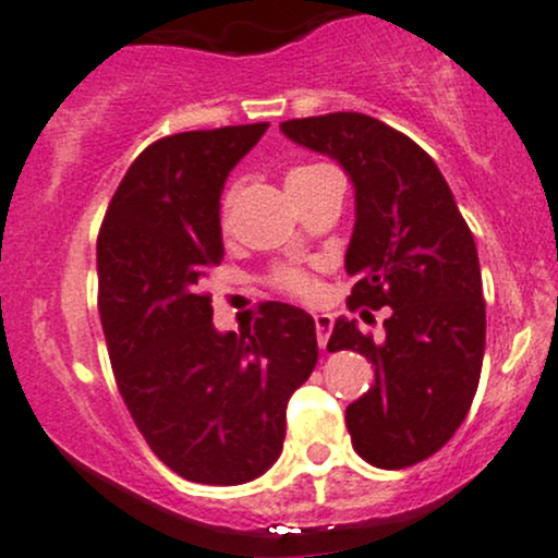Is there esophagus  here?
<instances>
[{
  "mask_svg": "<svg viewBox=\"0 0 558 558\" xmlns=\"http://www.w3.org/2000/svg\"><path fill=\"white\" fill-rule=\"evenodd\" d=\"M315 337H318V344L320 348H326V342H328V337H331V328H333V318L331 315H326V313H320V315H315Z\"/></svg>",
  "mask_w": 558,
  "mask_h": 558,
  "instance_id": "obj_1",
  "label": "esophagus"
}]
</instances>
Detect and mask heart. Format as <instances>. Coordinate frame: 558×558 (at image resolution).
Instances as JSON below:
<instances>
[{
	"mask_svg": "<svg viewBox=\"0 0 558 558\" xmlns=\"http://www.w3.org/2000/svg\"><path fill=\"white\" fill-rule=\"evenodd\" d=\"M315 168H320V166L296 168V171H291L289 175L315 171ZM230 208H232V192H227V195L221 197V208H219L221 227H227V219H230ZM267 283L272 286L275 291H280V294L299 299V302H313V299L318 296V291H320L318 278H315L313 269L304 267V264H278V267L269 269Z\"/></svg>",
	"mask_w": 558,
	"mask_h": 558,
	"instance_id": "1",
	"label": "heart"
}]
</instances>
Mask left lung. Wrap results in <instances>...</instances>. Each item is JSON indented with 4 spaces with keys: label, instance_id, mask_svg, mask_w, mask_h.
Here are the masks:
<instances>
[{
    "label": "left lung",
    "instance_id": "left-lung-1",
    "mask_svg": "<svg viewBox=\"0 0 558 558\" xmlns=\"http://www.w3.org/2000/svg\"><path fill=\"white\" fill-rule=\"evenodd\" d=\"M280 131L350 173L348 307H390L385 342L344 318L328 339V353L353 350L374 366V387L344 414L353 447L385 471L417 465L454 436L478 387L486 304L471 227L433 157L396 128L333 111L286 120Z\"/></svg>",
    "mask_w": 558,
    "mask_h": 558
}]
</instances>
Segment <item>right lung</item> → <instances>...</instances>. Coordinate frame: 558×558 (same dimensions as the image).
<instances>
[{"mask_svg":"<svg viewBox=\"0 0 558 558\" xmlns=\"http://www.w3.org/2000/svg\"><path fill=\"white\" fill-rule=\"evenodd\" d=\"M267 122L157 138L98 230V315L114 383L149 449L195 484H245L283 449L286 407L318 363L304 310L264 302L219 333L205 278L225 259L219 197Z\"/></svg>","mask_w":558,"mask_h":558,"instance_id":"add662e5","label":"right lung"}]
</instances>
